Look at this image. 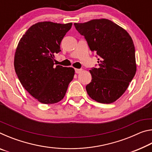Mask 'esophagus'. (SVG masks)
Wrapping results in <instances>:
<instances>
[{
    "instance_id": "obj_1",
    "label": "esophagus",
    "mask_w": 152,
    "mask_h": 152,
    "mask_svg": "<svg viewBox=\"0 0 152 152\" xmlns=\"http://www.w3.org/2000/svg\"><path fill=\"white\" fill-rule=\"evenodd\" d=\"M82 71V69H75V72L76 74H80Z\"/></svg>"
}]
</instances>
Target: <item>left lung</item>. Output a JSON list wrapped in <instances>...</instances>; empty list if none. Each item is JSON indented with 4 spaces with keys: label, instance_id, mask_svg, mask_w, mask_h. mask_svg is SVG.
Masks as SVG:
<instances>
[{
    "label": "left lung",
    "instance_id": "8db88e82",
    "mask_svg": "<svg viewBox=\"0 0 152 152\" xmlns=\"http://www.w3.org/2000/svg\"><path fill=\"white\" fill-rule=\"evenodd\" d=\"M74 26L84 36L90 50L99 56V68L90 70L92 80L86 86L87 93L96 102L113 103L126 91L137 70L132 38L106 19L75 23Z\"/></svg>",
    "mask_w": 152,
    "mask_h": 152
}]
</instances>
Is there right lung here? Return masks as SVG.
I'll return each instance as SVG.
<instances>
[{"label": "right lung", "instance_id": "add662e5", "mask_svg": "<svg viewBox=\"0 0 152 152\" xmlns=\"http://www.w3.org/2000/svg\"><path fill=\"white\" fill-rule=\"evenodd\" d=\"M72 23H37L20 38L15 51V72L22 86L43 104H53L64 99L74 69L54 66V54Z\"/></svg>", "mask_w": 152, "mask_h": 152}]
</instances>
